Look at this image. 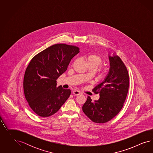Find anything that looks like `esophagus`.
Instances as JSON below:
<instances>
[{"label": "esophagus", "mask_w": 153, "mask_h": 153, "mask_svg": "<svg viewBox=\"0 0 153 153\" xmlns=\"http://www.w3.org/2000/svg\"><path fill=\"white\" fill-rule=\"evenodd\" d=\"M80 94H81V92L79 91H78V90H75L73 91V94L74 95H79Z\"/></svg>", "instance_id": "1"}]
</instances>
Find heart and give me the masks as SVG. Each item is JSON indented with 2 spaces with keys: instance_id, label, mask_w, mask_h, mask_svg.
I'll return each mask as SVG.
<instances>
[{
  "instance_id": "b5f03b06",
  "label": "heart",
  "mask_w": 153,
  "mask_h": 153,
  "mask_svg": "<svg viewBox=\"0 0 153 153\" xmlns=\"http://www.w3.org/2000/svg\"><path fill=\"white\" fill-rule=\"evenodd\" d=\"M85 60L88 66L93 70H96L100 65L102 64L104 62L101 56L95 54H89L85 56Z\"/></svg>"
}]
</instances>
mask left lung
Wrapping results in <instances>:
<instances>
[{"label":"left lung","instance_id":"1","mask_svg":"<svg viewBox=\"0 0 153 153\" xmlns=\"http://www.w3.org/2000/svg\"><path fill=\"white\" fill-rule=\"evenodd\" d=\"M110 67L106 77L93 91L99 94V100L92 101L88 97L82 106L83 113L94 122L105 123L111 120L123 106L129 87L127 68L120 58L115 54H108Z\"/></svg>","mask_w":153,"mask_h":153}]
</instances>
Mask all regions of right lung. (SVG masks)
Wrapping results in <instances>:
<instances>
[{"label": "right lung", "mask_w": 153, "mask_h": 153, "mask_svg": "<svg viewBox=\"0 0 153 153\" xmlns=\"http://www.w3.org/2000/svg\"><path fill=\"white\" fill-rule=\"evenodd\" d=\"M77 46L58 44L35 56L25 71L23 90L29 106L37 115L47 117L58 111L71 90L56 86V79L66 71L79 52Z\"/></svg>", "instance_id": "right-lung-1"}]
</instances>
